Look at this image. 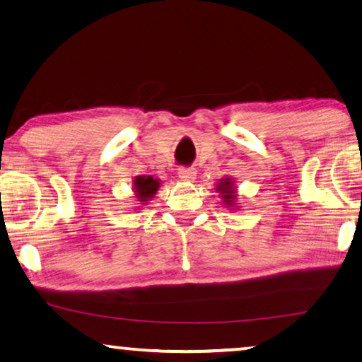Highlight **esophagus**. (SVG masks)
Listing matches in <instances>:
<instances>
[{
  "mask_svg": "<svg viewBox=\"0 0 362 362\" xmlns=\"http://www.w3.org/2000/svg\"><path fill=\"white\" fill-rule=\"evenodd\" d=\"M179 177L183 182H193L197 177V170L192 169V167H180Z\"/></svg>",
  "mask_w": 362,
  "mask_h": 362,
  "instance_id": "34e87169",
  "label": "esophagus"
}]
</instances>
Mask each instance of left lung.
I'll use <instances>...</instances> for the list:
<instances>
[{"label":"left lung","instance_id":"8db88e82","mask_svg":"<svg viewBox=\"0 0 362 362\" xmlns=\"http://www.w3.org/2000/svg\"><path fill=\"white\" fill-rule=\"evenodd\" d=\"M216 192H220V197L225 206L231 208L236 206V188H234V180L231 177H223V179L216 183Z\"/></svg>","mask_w":362,"mask_h":362}]
</instances>
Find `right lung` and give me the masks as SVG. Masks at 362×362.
Instances as JSON below:
<instances>
[{
	"mask_svg": "<svg viewBox=\"0 0 362 362\" xmlns=\"http://www.w3.org/2000/svg\"><path fill=\"white\" fill-rule=\"evenodd\" d=\"M132 182H134L132 190L141 205H146L147 202L152 200L160 187V180L154 179L152 175H137Z\"/></svg>",
	"mask_w": 362,
	"mask_h": 362,
	"instance_id": "obj_1",
	"label": "right lung"
}]
</instances>
